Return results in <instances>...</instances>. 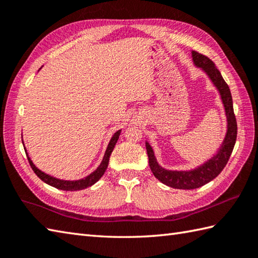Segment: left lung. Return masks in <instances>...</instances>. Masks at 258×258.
<instances>
[{"mask_svg": "<svg viewBox=\"0 0 258 258\" xmlns=\"http://www.w3.org/2000/svg\"><path fill=\"white\" fill-rule=\"evenodd\" d=\"M191 56H193L194 64L206 72L208 78L211 79L213 84L220 92L227 117V132L217 154L214 155L211 160H208L203 165L191 169V171H168V169L163 168L158 165L153 149L146 142L150 167L154 176L169 187L179 189L199 188L218 176V174L226 166L229 157H231L237 136V123L234 114L233 98L227 83L224 81L221 72L217 70L212 59L196 51L191 52Z\"/></svg>", "mask_w": 258, "mask_h": 258, "instance_id": "8db88e82", "label": "left lung"}]
</instances>
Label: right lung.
<instances>
[{
  "label": "right lung",
  "instance_id": "1",
  "mask_svg": "<svg viewBox=\"0 0 258 258\" xmlns=\"http://www.w3.org/2000/svg\"><path fill=\"white\" fill-rule=\"evenodd\" d=\"M119 134H120V130L117 131V132L112 136V139H111V141H109V144H108L107 149H106L105 155H104L103 161L100 164V166H98L92 174H90L89 176H86V177L82 178V179H78V180H63V179H58V178H55V177H53V176H50V175H47L45 173H43L42 171H40V169H38L34 165V164H33V162L31 161V158L27 156V155L26 156H27V160H29V163H30V165H31L33 171H34V173L44 183L51 185V186H53V187H55V188L62 189V190H80V189H84L86 187H90V186H92L93 184H95L97 180L103 176V174L105 173L106 168H107V165H108L109 156H111V154H112V152L114 150V146H115V144H116V142H117V140L119 138ZM26 154H27V153H26Z\"/></svg>",
  "mask_w": 258,
  "mask_h": 258
}]
</instances>
